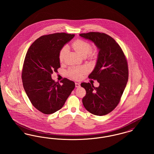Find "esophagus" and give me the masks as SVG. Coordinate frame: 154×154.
<instances>
[{
	"mask_svg": "<svg viewBox=\"0 0 154 154\" xmlns=\"http://www.w3.org/2000/svg\"><path fill=\"white\" fill-rule=\"evenodd\" d=\"M75 85L76 88H79L80 87V84L78 83V82H75Z\"/></svg>",
	"mask_w": 154,
	"mask_h": 154,
	"instance_id": "obj_1",
	"label": "esophagus"
}]
</instances>
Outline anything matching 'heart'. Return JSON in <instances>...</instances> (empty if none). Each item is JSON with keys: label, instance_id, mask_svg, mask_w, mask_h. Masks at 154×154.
Masks as SVG:
<instances>
[{"label": "heart", "instance_id": "b5f03b06", "mask_svg": "<svg viewBox=\"0 0 154 154\" xmlns=\"http://www.w3.org/2000/svg\"><path fill=\"white\" fill-rule=\"evenodd\" d=\"M74 51L82 57H87L89 59H94L96 57L95 52H92L91 45L88 42L78 39L74 41L71 45ZM67 49L66 47L62 48L59 54V60L60 63H63L65 61ZM87 73V70L84 67H79L70 69L68 72V75L74 80H80L82 76Z\"/></svg>", "mask_w": 154, "mask_h": 154}]
</instances>
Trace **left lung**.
<instances>
[{"label":"left lung","mask_w":154,"mask_h":154,"mask_svg":"<svg viewBox=\"0 0 154 154\" xmlns=\"http://www.w3.org/2000/svg\"><path fill=\"white\" fill-rule=\"evenodd\" d=\"M80 36L93 42L99 51L95 67L88 77L97 81L99 86L81 84L86 90L82 103L89 112L104 116L117 107L124 91L128 80L127 61L119 44L110 36L89 32Z\"/></svg>","instance_id":"left-lung-1"}]
</instances>
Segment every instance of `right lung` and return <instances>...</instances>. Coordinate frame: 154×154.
Segmentation results:
<instances>
[{"label":"right lung","mask_w":154,"mask_h":154,"mask_svg":"<svg viewBox=\"0 0 154 154\" xmlns=\"http://www.w3.org/2000/svg\"><path fill=\"white\" fill-rule=\"evenodd\" d=\"M75 35L57 33L39 37L27 52L22 70L25 91L33 106L51 114L60 110L75 88V83L65 78L62 84L51 78L60 65L59 54Z\"/></svg>","instance_id":"obj_1"}]
</instances>
